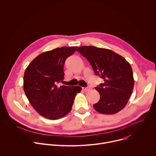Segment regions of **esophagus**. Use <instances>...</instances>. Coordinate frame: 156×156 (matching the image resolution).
<instances>
[{"label":"esophagus","instance_id":"1","mask_svg":"<svg viewBox=\"0 0 156 156\" xmlns=\"http://www.w3.org/2000/svg\"><path fill=\"white\" fill-rule=\"evenodd\" d=\"M83 90L84 91H87L89 90H91V87L90 86H87L86 87H83Z\"/></svg>","mask_w":156,"mask_h":156}]
</instances>
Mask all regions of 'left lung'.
<instances>
[{
	"label": "left lung",
	"mask_w": 156,
	"mask_h": 156,
	"mask_svg": "<svg viewBox=\"0 0 156 156\" xmlns=\"http://www.w3.org/2000/svg\"><path fill=\"white\" fill-rule=\"evenodd\" d=\"M76 51L86 57L94 72L104 80L95 89L100 99L94 104L97 112L111 115L122 110L133 90L135 80L131 66L122 56L107 49L81 46Z\"/></svg>",
	"instance_id": "1"
}]
</instances>
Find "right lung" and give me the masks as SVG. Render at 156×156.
I'll use <instances>...</instances> for the list:
<instances>
[{
    "label": "right lung",
    "mask_w": 156,
    "mask_h": 156,
    "mask_svg": "<svg viewBox=\"0 0 156 156\" xmlns=\"http://www.w3.org/2000/svg\"><path fill=\"white\" fill-rule=\"evenodd\" d=\"M77 47H62L37 56L26 69L23 77L25 93L41 116L57 120L69 114L80 86L58 87L64 79V63Z\"/></svg>",
    "instance_id": "add662e5"
}]
</instances>
